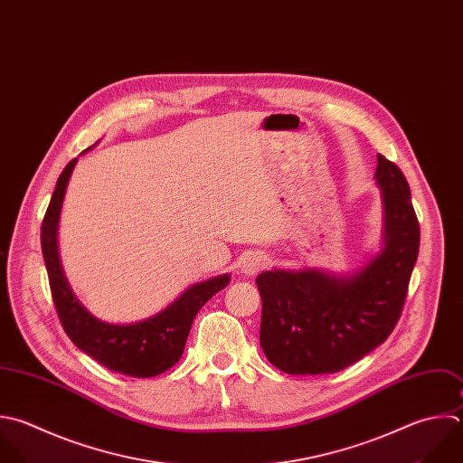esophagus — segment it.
I'll return each mask as SVG.
<instances>
[{
	"label": "esophagus",
	"mask_w": 463,
	"mask_h": 463,
	"mask_svg": "<svg viewBox=\"0 0 463 463\" xmlns=\"http://www.w3.org/2000/svg\"><path fill=\"white\" fill-rule=\"evenodd\" d=\"M266 266H268V257L260 251H250L242 259V273H246V275H257Z\"/></svg>",
	"instance_id": "34e87169"
}]
</instances>
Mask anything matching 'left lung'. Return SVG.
I'll list each match as a JSON object with an SVG mask.
<instances>
[{
  "label": "left lung",
  "mask_w": 463,
  "mask_h": 463,
  "mask_svg": "<svg viewBox=\"0 0 463 463\" xmlns=\"http://www.w3.org/2000/svg\"><path fill=\"white\" fill-rule=\"evenodd\" d=\"M383 246L351 275L273 269L257 277L260 347L288 374L336 373L378 347L394 329L420 248V226L402 170L376 156Z\"/></svg>",
  "instance_id": "obj_1"
}]
</instances>
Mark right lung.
I'll list each match as a JSON object with an SVG mask.
<instances>
[{"instance_id":"obj_1","label":"right lung","mask_w":463,"mask_h":463,"mask_svg":"<svg viewBox=\"0 0 463 463\" xmlns=\"http://www.w3.org/2000/svg\"><path fill=\"white\" fill-rule=\"evenodd\" d=\"M76 163L78 159H72L61 172L42 224V250L61 326L83 353L110 371L136 378L157 376L179 362L195 315L228 286L230 275L190 286L168 307L134 324H109L90 315L72 293L58 253L60 215Z\"/></svg>"}]
</instances>
